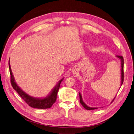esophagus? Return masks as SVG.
<instances>
[{
	"label": "esophagus",
	"mask_w": 134,
	"mask_h": 134,
	"mask_svg": "<svg viewBox=\"0 0 134 134\" xmlns=\"http://www.w3.org/2000/svg\"><path fill=\"white\" fill-rule=\"evenodd\" d=\"M72 72H73V73H74V74H76V70H74Z\"/></svg>",
	"instance_id": "1"
}]
</instances>
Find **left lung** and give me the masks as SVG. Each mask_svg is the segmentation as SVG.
<instances>
[{
    "instance_id": "left-lung-1",
    "label": "left lung",
    "mask_w": 134,
    "mask_h": 134,
    "mask_svg": "<svg viewBox=\"0 0 134 134\" xmlns=\"http://www.w3.org/2000/svg\"><path fill=\"white\" fill-rule=\"evenodd\" d=\"M117 58H118L119 59H120L121 60V87L122 86L123 82H124V58L122 56H116ZM79 98H80V103L82 104V106L86 108L87 110H92V109H97V107H90L88 106L85 103L82 99V95L80 93H79ZM115 98L113 99V100H112L111 103L113 102V100L115 99Z\"/></svg>"
}]
</instances>
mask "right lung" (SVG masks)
<instances>
[{
  "label": "right lung",
  "mask_w": 134,
  "mask_h": 134,
  "mask_svg": "<svg viewBox=\"0 0 134 134\" xmlns=\"http://www.w3.org/2000/svg\"><path fill=\"white\" fill-rule=\"evenodd\" d=\"M9 72L10 75V82L12 86L13 87L14 90L17 92L20 97L25 101V102L29 105L30 106L35 108L38 109H46L50 108L52 104H53L56 100L57 98V94L59 91L60 85L61 82L64 79V78L60 80L58 83L56 84L55 87L52 89L51 93L44 98H35V97H31L27 94L26 93L21 90L20 87L16 83L14 76L12 73L10 68V65L9 60Z\"/></svg>",
  "instance_id": "add662e5"
}]
</instances>
